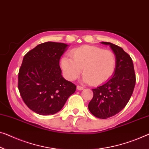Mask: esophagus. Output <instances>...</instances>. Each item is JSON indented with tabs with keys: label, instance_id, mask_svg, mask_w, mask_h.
<instances>
[{
	"label": "esophagus",
	"instance_id": "esophagus-1",
	"mask_svg": "<svg viewBox=\"0 0 149 149\" xmlns=\"http://www.w3.org/2000/svg\"><path fill=\"white\" fill-rule=\"evenodd\" d=\"M77 89L78 90H82L84 89L83 87H81V86H77Z\"/></svg>",
	"mask_w": 149,
	"mask_h": 149
}]
</instances>
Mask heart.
<instances>
[{"label": "heart", "mask_w": 149, "mask_h": 149, "mask_svg": "<svg viewBox=\"0 0 149 149\" xmlns=\"http://www.w3.org/2000/svg\"><path fill=\"white\" fill-rule=\"evenodd\" d=\"M71 57L63 56L61 68L64 76L74 81L83 71L82 79L86 83L97 86L106 83L114 75L116 59L114 53L94 45H84L71 52Z\"/></svg>", "instance_id": "1"}]
</instances>
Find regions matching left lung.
<instances>
[{"instance_id":"left-lung-1","label":"left lung","mask_w":149,"mask_h":149,"mask_svg":"<svg viewBox=\"0 0 149 149\" xmlns=\"http://www.w3.org/2000/svg\"><path fill=\"white\" fill-rule=\"evenodd\" d=\"M101 43L109 45L112 50L116 59V70L109 80L92 89L94 96L88 109L94 116L106 119L125 107L134 90L136 76L131 57L123 48L109 42Z\"/></svg>"}]
</instances>
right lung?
Wrapping results in <instances>:
<instances>
[{
	"label": "right lung",
	"instance_id": "obj_1",
	"mask_svg": "<svg viewBox=\"0 0 149 149\" xmlns=\"http://www.w3.org/2000/svg\"><path fill=\"white\" fill-rule=\"evenodd\" d=\"M69 45L45 42L24 56L18 76V88L29 108L41 115L61 110L76 86L61 75L59 59Z\"/></svg>",
	"mask_w": 149,
	"mask_h": 149
}]
</instances>
